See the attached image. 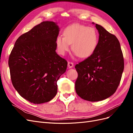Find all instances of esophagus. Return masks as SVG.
Returning <instances> with one entry per match:
<instances>
[{
	"mask_svg": "<svg viewBox=\"0 0 133 133\" xmlns=\"http://www.w3.org/2000/svg\"><path fill=\"white\" fill-rule=\"evenodd\" d=\"M74 66V64L72 62H68V66L69 68H73Z\"/></svg>",
	"mask_w": 133,
	"mask_h": 133,
	"instance_id": "34e87169",
	"label": "esophagus"
}]
</instances>
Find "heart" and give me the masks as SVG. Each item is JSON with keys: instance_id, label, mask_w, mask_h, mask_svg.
Listing matches in <instances>:
<instances>
[{"instance_id": "heart-1", "label": "heart", "mask_w": 133, "mask_h": 133, "mask_svg": "<svg viewBox=\"0 0 133 133\" xmlns=\"http://www.w3.org/2000/svg\"><path fill=\"white\" fill-rule=\"evenodd\" d=\"M64 37L59 36L56 40L57 50L64 55L71 49L80 58H87L94 53L98 43V34L93 27L80 24L67 26L63 31Z\"/></svg>"}]
</instances>
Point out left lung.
Returning <instances> with one entry per match:
<instances>
[{
  "mask_svg": "<svg viewBox=\"0 0 133 133\" xmlns=\"http://www.w3.org/2000/svg\"><path fill=\"white\" fill-rule=\"evenodd\" d=\"M94 24V23H92ZM99 41L94 53L75 66V91L80 98L98 102L110 97L119 85L124 68L120 43L115 36L96 24Z\"/></svg>",
  "mask_w": 133,
  "mask_h": 133,
  "instance_id": "left-lung-1",
  "label": "left lung"
}]
</instances>
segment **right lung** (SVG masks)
Listing matches in <instances>:
<instances>
[{
    "label": "right lung",
    "mask_w": 133,
    "mask_h": 133,
    "mask_svg": "<svg viewBox=\"0 0 133 133\" xmlns=\"http://www.w3.org/2000/svg\"><path fill=\"white\" fill-rule=\"evenodd\" d=\"M59 28L43 22L20 36L9 58L12 84L19 95L34 104L50 101L68 63L56 53Z\"/></svg>",
    "instance_id": "obj_1"
}]
</instances>
